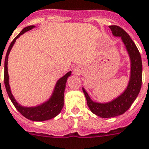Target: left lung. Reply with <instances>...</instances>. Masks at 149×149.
I'll return each mask as SVG.
<instances>
[{"label": "left lung", "instance_id": "obj_1", "mask_svg": "<svg viewBox=\"0 0 149 149\" xmlns=\"http://www.w3.org/2000/svg\"><path fill=\"white\" fill-rule=\"evenodd\" d=\"M114 36L121 37L130 54L131 60V76L127 88L119 97L107 103L95 102L83 88L84 94L87 100V104L93 114L101 118H112L124 114L136 100L142 84L141 57L137 47L130 36L122 27L112 25L109 26Z\"/></svg>", "mask_w": 149, "mask_h": 149}]
</instances>
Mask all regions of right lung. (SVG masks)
<instances>
[{"mask_svg": "<svg viewBox=\"0 0 149 149\" xmlns=\"http://www.w3.org/2000/svg\"><path fill=\"white\" fill-rule=\"evenodd\" d=\"M33 27H34V26H29V27L24 28L10 44L9 47H8V49L7 50L6 56H5V60H4V82L8 95L12 102L13 103V105L15 106L16 110L27 119L31 120V121L42 122V121L51 119L53 118L56 117L63 108L64 92H65V84L68 77L71 75V72H69L68 73H66L63 77H61L60 80H58V83L56 84V87H55L52 96L47 102H46L45 103L40 106L35 107H24L19 105L16 100L14 99L13 94L11 93V90H10L9 84H8V58L10 50H11L12 47L15 43L16 38H19L24 32L32 29Z\"/></svg>", "mask_w": 149, "mask_h": 149, "instance_id": "right-lung-1", "label": "right lung"}]
</instances>
